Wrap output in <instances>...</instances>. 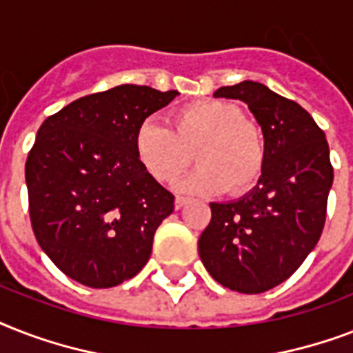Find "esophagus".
Masks as SVG:
<instances>
[{
  "mask_svg": "<svg viewBox=\"0 0 353 353\" xmlns=\"http://www.w3.org/2000/svg\"><path fill=\"white\" fill-rule=\"evenodd\" d=\"M187 203H188L187 198H181V196H177L176 201H174V207H176V210H179V209H183V207H185Z\"/></svg>",
  "mask_w": 353,
  "mask_h": 353,
  "instance_id": "obj_1",
  "label": "esophagus"
}]
</instances>
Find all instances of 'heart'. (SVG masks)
I'll return each mask as SVG.
<instances>
[{"mask_svg":"<svg viewBox=\"0 0 353 353\" xmlns=\"http://www.w3.org/2000/svg\"><path fill=\"white\" fill-rule=\"evenodd\" d=\"M135 159L157 183H172L192 163L199 168L177 188L198 196L231 194L256 187L268 161L262 128L236 104L218 99L196 101L170 113V130L146 119L133 133Z\"/></svg>","mask_w":353,"mask_h":353,"instance_id":"b5f03b06","label":"heart"}]
</instances>
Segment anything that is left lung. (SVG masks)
<instances>
[{
  "label": "left lung",
  "mask_w": 353,
  "mask_h": 353,
  "mask_svg": "<svg viewBox=\"0 0 353 353\" xmlns=\"http://www.w3.org/2000/svg\"><path fill=\"white\" fill-rule=\"evenodd\" d=\"M214 97L245 102L262 126L268 161L243 198L210 203L198 249L210 276L238 293H263L288 280L317 245L334 183L326 135L295 101L260 82L225 85Z\"/></svg>",
  "instance_id": "left-lung-1"
}]
</instances>
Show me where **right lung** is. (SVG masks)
Returning a JSON list of instances; mask_svg holds the SVG:
<instances>
[{
    "mask_svg": "<svg viewBox=\"0 0 353 353\" xmlns=\"http://www.w3.org/2000/svg\"><path fill=\"white\" fill-rule=\"evenodd\" d=\"M177 91L122 84L47 117L25 163L30 225L51 262L88 288L132 279L174 196L135 159L133 133Z\"/></svg>",
    "mask_w": 353,
    "mask_h": 353,
    "instance_id": "obj_1",
    "label": "right lung"
}]
</instances>
